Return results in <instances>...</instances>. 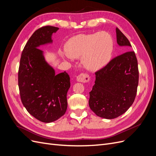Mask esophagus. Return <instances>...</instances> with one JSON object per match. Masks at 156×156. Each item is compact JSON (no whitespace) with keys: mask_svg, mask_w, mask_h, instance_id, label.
<instances>
[{"mask_svg":"<svg viewBox=\"0 0 156 156\" xmlns=\"http://www.w3.org/2000/svg\"><path fill=\"white\" fill-rule=\"evenodd\" d=\"M76 80L80 83H87L89 81L90 77L87 73H81L76 77Z\"/></svg>","mask_w":156,"mask_h":156,"instance_id":"obj_1","label":"esophagus"}]
</instances>
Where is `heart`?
<instances>
[{"mask_svg":"<svg viewBox=\"0 0 156 156\" xmlns=\"http://www.w3.org/2000/svg\"><path fill=\"white\" fill-rule=\"evenodd\" d=\"M66 52H61L64 60L81 56V62L87 69L95 71L104 67L111 59L114 44L106 32L80 34L71 39L66 46Z\"/></svg>","mask_w":156,"mask_h":156,"instance_id":"heart-1","label":"heart"}]
</instances>
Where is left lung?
I'll list each match as a JSON object with an SVG mask.
<instances>
[{
  "mask_svg": "<svg viewBox=\"0 0 156 156\" xmlns=\"http://www.w3.org/2000/svg\"><path fill=\"white\" fill-rule=\"evenodd\" d=\"M116 33L118 45L129 49L131 45L127 37L118 28ZM95 75V84L89 92L90 109L105 119L123 115L133 104L139 84L138 63L134 51L116 56Z\"/></svg>",
  "mask_w": 156,
  "mask_h": 156,
  "instance_id": "left-lung-1",
  "label": "left lung"
}]
</instances>
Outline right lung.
<instances>
[{"label": "right lung", "mask_w": 156, "mask_h": 156, "mask_svg": "<svg viewBox=\"0 0 156 156\" xmlns=\"http://www.w3.org/2000/svg\"><path fill=\"white\" fill-rule=\"evenodd\" d=\"M59 29L46 26L36 30L22 52L18 85L23 105L35 119L50 123L62 116L67 109L70 78L66 72L56 75L45 59L41 45L53 43L52 36Z\"/></svg>", "instance_id": "add662e5"}]
</instances>
